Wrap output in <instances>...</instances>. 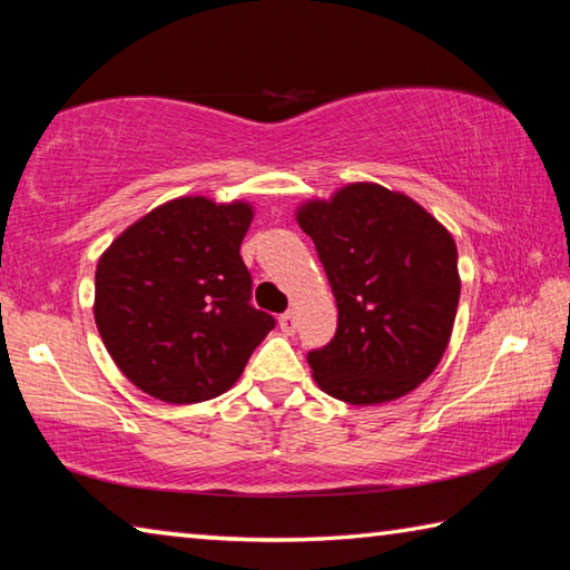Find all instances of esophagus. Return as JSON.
<instances>
[{
  "mask_svg": "<svg viewBox=\"0 0 570 570\" xmlns=\"http://www.w3.org/2000/svg\"><path fill=\"white\" fill-rule=\"evenodd\" d=\"M279 328H283L285 333H295V328H297L295 313H283V315H279Z\"/></svg>",
  "mask_w": 570,
  "mask_h": 570,
  "instance_id": "obj_1",
  "label": "esophagus"
}]
</instances>
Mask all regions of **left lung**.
I'll list each match as a JSON object with an SVG mask.
<instances>
[{
	"mask_svg": "<svg viewBox=\"0 0 570 570\" xmlns=\"http://www.w3.org/2000/svg\"><path fill=\"white\" fill-rule=\"evenodd\" d=\"M295 219L338 305L333 341L307 353L315 384L353 406L406 396L452 338L462 287L452 235L412 197L371 181L305 202Z\"/></svg>",
	"mask_w": 570,
	"mask_h": 570,
	"instance_id": "obj_1",
	"label": "left lung"
}]
</instances>
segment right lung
Returning <instances> with one entry per match:
<instances>
[{"mask_svg": "<svg viewBox=\"0 0 570 570\" xmlns=\"http://www.w3.org/2000/svg\"><path fill=\"white\" fill-rule=\"evenodd\" d=\"M249 202L179 197L130 224L102 252L92 315L130 384L166 404H197L235 386L275 328L249 305L239 245Z\"/></svg>", "mask_w": 570, "mask_h": 570, "instance_id": "add662e5", "label": "right lung"}]
</instances>
